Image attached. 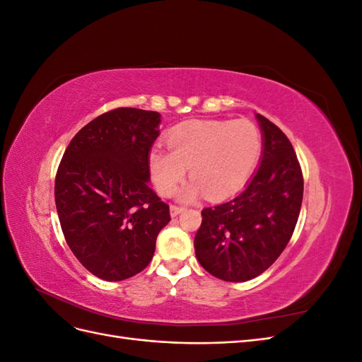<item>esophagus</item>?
I'll use <instances>...</instances> for the list:
<instances>
[{
  "label": "esophagus",
  "mask_w": 362,
  "mask_h": 362,
  "mask_svg": "<svg viewBox=\"0 0 362 362\" xmlns=\"http://www.w3.org/2000/svg\"><path fill=\"white\" fill-rule=\"evenodd\" d=\"M184 211L182 206H178V205H170V216L172 217H177L178 214H181Z\"/></svg>",
  "instance_id": "obj_1"
}]
</instances>
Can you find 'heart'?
I'll list each match as a JSON object with an SVG mask.
<instances>
[{
	"instance_id": "heart-1",
	"label": "heart",
	"mask_w": 362,
	"mask_h": 362,
	"mask_svg": "<svg viewBox=\"0 0 362 362\" xmlns=\"http://www.w3.org/2000/svg\"><path fill=\"white\" fill-rule=\"evenodd\" d=\"M169 151L152 148L149 170L156 189L169 196L190 169L182 201L205 192L208 199H222L242 185L261 154V136L249 120H196L175 128L168 139Z\"/></svg>"
}]
</instances>
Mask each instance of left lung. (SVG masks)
I'll use <instances>...</instances> for the list:
<instances>
[{"instance_id": "left-lung-1", "label": "left lung", "mask_w": 362, "mask_h": 362, "mask_svg": "<svg viewBox=\"0 0 362 362\" xmlns=\"http://www.w3.org/2000/svg\"><path fill=\"white\" fill-rule=\"evenodd\" d=\"M262 151L255 173L233 199L204 208L194 254L213 276L245 282L266 272L288 245L303 198V177L287 136L255 115Z\"/></svg>"}]
</instances>
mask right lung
<instances>
[{
	"instance_id": "obj_1",
	"label": "right lung",
	"mask_w": 362,
	"mask_h": 362,
	"mask_svg": "<svg viewBox=\"0 0 362 362\" xmlns=\"http://www.w3.org/2000/svg\"><path fill=\"white\" fill-rule=\"evenodd\" d=\"M161 115L116 108L71 140L56 177V206L66 243L92 275L124 281L154 257L169 206L149 187V151Z\"/></svg>"
}]
</instances>
